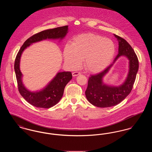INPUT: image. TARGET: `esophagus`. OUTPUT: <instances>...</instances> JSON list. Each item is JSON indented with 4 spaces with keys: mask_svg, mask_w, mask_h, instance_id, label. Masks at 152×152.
<instances>
[{
    "mask_svg": "<svg viewBox=\"0 0 152 152\" xmlns=\"http://www.w3.org/2000/svg\"><path fill=\"white\" fill-rule=\"evenodd\" d=\"M80 74H81L80 72H74L72 73V76H77Z\"/></svg>",
    "mask_w": 152,
    "mask_h": 152,
    "instance_id": "esophagus-1",
    "label": "esophagus"
}]
</instances>
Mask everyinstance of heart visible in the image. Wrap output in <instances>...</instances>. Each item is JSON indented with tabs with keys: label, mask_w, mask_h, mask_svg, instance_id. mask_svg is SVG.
<instances>
[{
	"label": "heart",
	"mask_w": 152,
	"mask_h": 152,
	"mask_svg": "<svg viewBox=\"0 0 152 152\" xmlns=\"http://www.w3.org/2000/svg\"><path fill=\"white\" fill-rule=\"evenodd\" d=\"M116 52L114 43L107 38L93 34H81L73 39L72 45L64 50L65 63L71 68H77L84 59L87 71L98 73L112 62Z\"/></svg>",
	"instance_id": "b5f03b06"
}]
</instances>
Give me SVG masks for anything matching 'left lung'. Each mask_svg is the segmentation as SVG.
Here are the masks:
<instances>
[{
	"label": "left lung",
	"mask_w": 152,
	"mask_h": 152,
	"mask_svg": "<svg viewBox=\"0 0 152 152\" xmlns=\"http://www.w3.org/2000/svg\"><path fill=\"white\" fill-rule=\"evenodd\" d=\"M118 41V53L112 64L99 73L89 77L86 96L88 101L97 107L107 108L117 105L130 94L138 69L137 56L130 44L125 39L114 34ZM125 56L130 61L128 76L122 85L109 86L103 83L102 78L120 56Z\"/></svg>",
	"instance_id": "left-lung-1"
}]
</instances>
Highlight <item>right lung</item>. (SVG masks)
<instances>
[{
    "label": "right lung",
    "mask_w": 152,
    "mask_h": 152,
    "mask_svg": "<svg viewBox=\"0 0 152 152\" xmlns=\"http://www.w3.org/2000/svg\"><path fill=\"white\" fill-rule=\"evenodd\" d=\"M68 26L47 29L31 36L23 44L15 60L14 69L18 90L22 97L32 105L37 108H50L58 104L61 99L67 83L72 79L71 72L58 73L51 82L39 92H31L23 84L22 73L20 70V60L23 51L31 44L50 39H63L68 33Z\"/></svg>",
    "instance_id": "add662e5"
}]
</instances>
